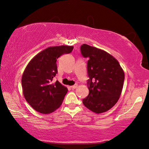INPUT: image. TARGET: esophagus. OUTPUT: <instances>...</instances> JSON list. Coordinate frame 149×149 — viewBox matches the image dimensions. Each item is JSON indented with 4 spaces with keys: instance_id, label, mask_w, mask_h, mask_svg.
Here are the masks:
<instances>
[{
    "instance_id": "34e87169",
    "label": "esophagus",
    "mask_w": 149,
    "mask_h": 149,
    "mask_svg": "<svg viewBox=\"0 0 149 149\" xmlns=\"http://www.w3.org/2000/svg\"><path fill=\"white\" fill-rule=\"evenodd\" d=\"M77 87V84H75V85H74V86H70V88L72 89H75Z\"/></svg>"
}]
</instances>
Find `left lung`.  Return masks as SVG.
I'll return each instance as SVG.
<instances>
[{
    "instance_id": "left-lung-1",
    "label": "left lung",
    "mask_w": 149,
    "mask_h": 149,
    "mask_svg": "<svg viewBox=\"0 0 149 149\" xmlns=\"http://www.w3.org/2000/svg\"><path fill=\"white\" fill-rule=\"evenodd\" d=\"M81 55L88 57V96L83 100L86 108L97 114L112 108L123 88L124 72L112 55L100 49L83 44Z\"/></svg>"
}]
</instances>
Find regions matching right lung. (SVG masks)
I'll return each instance as SVG.
<instances>
[{
    "mask_svg": "<svg viewBox=\"0 0 149 149\" xmlns=\"http://www.w3.org/2000/svg\"><path fill=\"white\" fill-rule=\"evenodd\" d=\"M74 47H49L29 61L24 71L21 83L26 102L37 112L50 114L60 107L68 88L53 78L57 73V59L72 52Z\"/></svg>",
    "mask_w": 149,
    "mask_h": 149,
    "instance_id": "right-lung-1",
    "label": "right lung"
}]
</instances>
